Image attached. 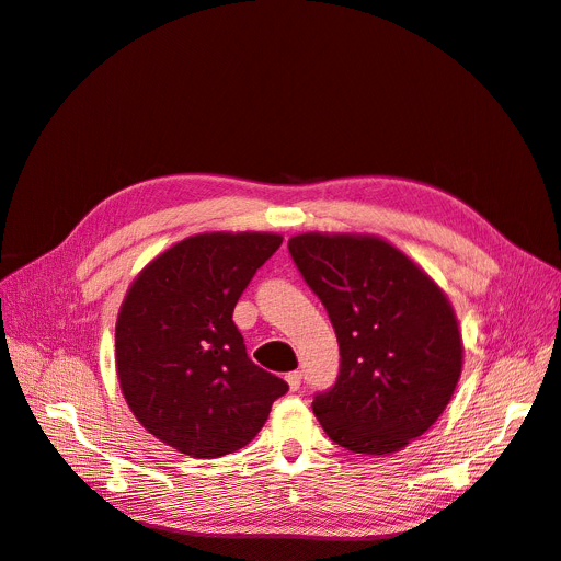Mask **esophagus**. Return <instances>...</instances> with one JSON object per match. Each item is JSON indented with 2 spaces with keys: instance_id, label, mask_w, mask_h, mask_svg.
Returning a JSON list of instances; mask_svg holds the SVG:
<instances>
[{
  "instance_id": "1",
  "label": "esophagus",
  "mask_w": 561,
  "mask_h": 561,
  "mask_svg": "<svg viewBox=\"0 0 561 561\" xmlns=\"http://www.w3.org/2000/svg\"><path fill=\"white\" fill-rule=\"evenodd\" d=\"M285 379H287V385H289V389H293V391H297V389L301 387V373H299V370L287 373Z\"/></svg>"
}]
</instances>
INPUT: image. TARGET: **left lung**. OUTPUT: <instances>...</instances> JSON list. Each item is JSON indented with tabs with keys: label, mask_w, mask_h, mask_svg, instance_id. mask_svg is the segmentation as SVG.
I'll list each match as a JSON object with an SVG mask.
<instances>
[{
	"label": "left lung",
	"mask_w": 561,
	"mask_h": 561,
	"mask_svg": "<svg viewBox=\"0 0 561 561\" xmlns=\"http://www.w3.org/2000/svg\"><path fill=\"white\" fill-rule=\"evenodd\" d=\"M289 255L329 312L341 370L312 412L352 454L385 456L439 419L462 370L456 312L435 280L379 237L306 232Z\"/></svg>",
	"instance_id": "8db88e82"
}]
</instances>
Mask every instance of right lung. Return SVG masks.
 I'll list each match as a JSON object with an SVG mask.
<instances>
[{
	"label": "right lung",
	"mask_w": 561,
	"mask_h": 561,
	"mask_svg": "<svg viewBox=\"0 0 561 561\" xmlns=\"http://www.w3.org/2000/svg\"><path fill=\"white\" fill-rule=\"evenodd\" d=\"M272 232H209L174 243L133 280L119 308V387L145 428L191 458L239 451L287 382L255 366L232 322Z\"/></svg>",
	"instance_id": "obj_1"
}]
</instances>
